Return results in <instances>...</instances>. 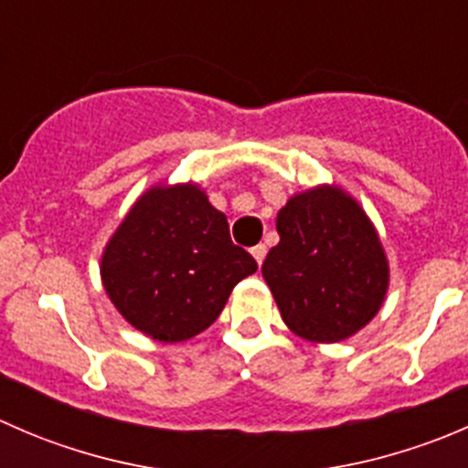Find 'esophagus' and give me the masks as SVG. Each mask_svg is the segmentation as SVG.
Instances as JSON below:
<instances>
[{
  "label": "esophagus",
  "instance_id": "34e87169",
  "mask_svg": "<svg viewBox=\"0 0 468 468\" xmlns=\"http://www.w3.org/2000/svg\"><path fill=\"white\" fill-rule=\"evenodd\" d=\"M251 256L256 258V262H258V264H262L264 256H267V247H264V244H256V247L251 249Z\"/></svg>",
  "mask_w": 468,
  "mask_h": 468
}]
</instances>
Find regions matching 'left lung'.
Returning <instances> with one entry per match:
<instances>
[{"mask_svg": "<svg viewBox=\"0 0 468 468\" xmlns=\"http://www.w3.org/2000/svg\"><path fill=\"white\" fill-rule=\"evenodd\" d=\"M281 242L262 262L287 328L314 344L353 337L378 314L389 261L374 221L339 186L296 192L278 210Z\"/></svg>", "mask_w": 468, "mask_h": 468, "instance_id": "1", "label": "left lung"}]
</instances>
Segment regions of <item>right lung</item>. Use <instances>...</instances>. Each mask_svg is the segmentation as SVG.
I'll use <instances>...</instances> for the list:
<instances>
[{"label": "right lung", "instance_id": "right-lung-1", "mask_svg": "<svg viewBox=\"0 0 468 468\" xmlns=\"http://www.w3.org/2000/svg\"><path fill=\"white\" fill-rule=\"evenodd\" d=\"M258 269L230 242L229 219L199 183H155L101 253L103 290L135 330L165 344L204 333L230 292Z\"/></svg>", "mask_w": 468, "mask_h": 468}]
</instances>
